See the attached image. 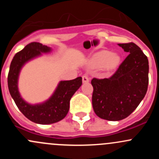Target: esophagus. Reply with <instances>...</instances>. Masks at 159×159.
<instances>
[{
	"label": "esophagus",
	"instance_id": "34e87169",
	"mask_svg": "<svg viewBox=\"0 0 159 159\" xmlns=\"http://www.w3.org/2000/svg\"><path fill=\"white\" fill-rule=\"evenodd\" d=\"M82 81L83 83H88L89 81V77L87 76V75H84V76L82 77Z\"/></svg>",
	"mask_w": 159,
	"mask_h": 159
}]
</instances>
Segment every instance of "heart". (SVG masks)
Here are the masks:
<instances>
[{
    "mask_svg": "<svg viewBox=\"0 0 159 159\" xmlns=\"http://www.w3.org/2000/svg\"><path fill=\"white\" fill-rule=\"evenodd\" d=\"M121 57L117 54H112L111 51H102L95 53L91 59V65L94 68L105 67L108 69H114L120 63Z\"/></svg>",
    "mask_w": 159,
    "mask_h": 159,
    "instance_id": "obj_1",
    "label": "heart"
}]
</instances>
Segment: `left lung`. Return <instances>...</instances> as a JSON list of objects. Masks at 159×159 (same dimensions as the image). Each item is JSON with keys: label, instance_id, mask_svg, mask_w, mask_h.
<instances>
[{"label": "left lung", "instance_id": "left-lung-1", "mask_svg": "<svg viewBox=\"0 0 159 159\" xmlns=\"http://www.w3.org/2000/svg\"><path fill=\"white\" fill-rule=\"evenodd\" d=\"M129 53L108 78H93L92 106L102 119L120 121L127 118L145 97L148 85V60L134 43L118 44Z\"/></svg>", "mask_w": 159, "mask_h": 159}]
</instances>
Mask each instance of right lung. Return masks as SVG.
I'll return each mask as SVG.
<instances>
[{
    "instance_id": "1",
    "label": "right lung",
    "mask_w": 159,
    "mask_h": 159,
    "mask_svg": "<svg viewBox=\"0 0 159 159\" xmlns=\"http://www.w3.org/2000/svg\"><path fill=\"white\" fill-rule=\"evenodd\" d=\"M51 51V48L41 43H30L14 55L7 76L9 91L16 105L26 118L37 124H53L63 119L69 111L70 98L82 84L81 77L70 81H60L48 100L38 105H30L20 97L17 81L23 65L41 55V53H48Z\"/></svg>"
}]
</instances>
